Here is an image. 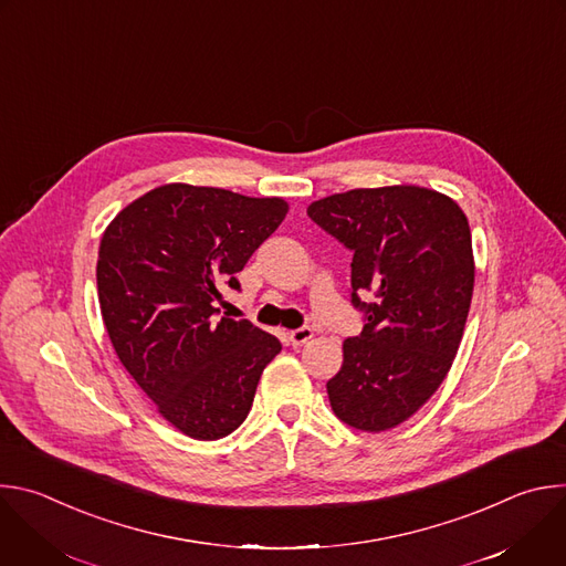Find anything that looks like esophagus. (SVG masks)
I'll return each instance as SVG.
<instances>
[{"mask_svg": "<svg viewBox=\"0 0 566 566\" xmlns=\"http://www.w3.org/2000/svg\"><path fill=\"white\" fill-rule=\"evenodd\" d=\"M313 338V332L308 329V327H302V329H295V332H291L289 334V343H291V347H302V345H306L308 340Z\"/></svg>", "mask_w": 566, "mask_h": 566, "instance_id": "esophagus-1", "label": "esophagus"}]
</instances>
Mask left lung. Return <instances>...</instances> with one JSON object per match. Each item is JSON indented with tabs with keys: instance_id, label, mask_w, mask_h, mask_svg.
Wrapping results in <instances>:
<instances>
[{
	"instance_id": "8db88e82",
	"label": "left lung",
	"mask_w": 566,
	"mask_h": 566,
	"mask_svg": "<svg viewBox=\"0 0 566 566\" xmlns=\"http://www.w3.org/2000/svg\"><path fill=\"white\" fill-rule=\"evenodd\" d=\"M306 212L354 253L352 304L365 313L327 382L332 410L356 430H391L426 406L461 345L474 286L468 219L419 186L358 188Z\"/></svg>"
}]
</instances>
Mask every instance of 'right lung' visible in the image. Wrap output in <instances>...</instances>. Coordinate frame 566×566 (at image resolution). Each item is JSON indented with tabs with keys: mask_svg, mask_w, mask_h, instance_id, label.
<instances>
[{
	"mask_svg": "<svg viewBox=\"0 0 566 566\" xmlns=\"http://www.w3.org/2000/svg\"><path fill=\"white\" fill-rule=\"evenodd\" d=\"M280 197L168 184L123 208L98 251V302L118 360L184 434L214 441L251 412L264 367L282 352L249 319H217L219 286L284 221Z\"/></svg>",
	"mask_w": 566,
	"mask_h": 566,
	"instance_id": "right-lung-1",
	"label": "right lung"
}]
</instances>
